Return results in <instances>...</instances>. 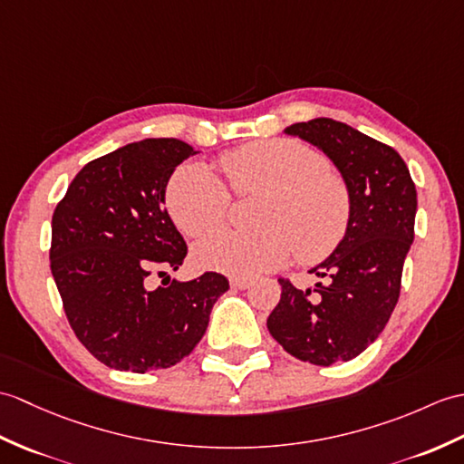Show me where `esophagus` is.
<instances>
[{
  "label": "esophagus",
  "mask_w": 464,
  "mask_h": 464,
  "mask_svg": "<svg viewBox=\"0 0 464 464\" xmlns=\"http://www.w3.org/2000/svg\"><path fill=\"white\" fill-rule=\"evenodd\" d=\"M231 286L237 288V290H245L251 286V281L249 278H231Z\"/></svg>",
  "instance_id": "1"
}]
</instances>
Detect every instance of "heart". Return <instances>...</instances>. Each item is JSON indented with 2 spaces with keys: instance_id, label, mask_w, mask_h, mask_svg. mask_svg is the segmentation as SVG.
<instances>
[{
  "instance_id": "heart-1",
  "label": "heart",
  "mask_w": 464,
  "mask_h": 464,
  "mask_svg": "<svg viewBox=\"0 0 464 464\" xmlns=\"http://www.w3.org/2000/svg\"><path fill=\"white\" fill-rule=\"evenodd\" d=\"M221 168L237 196H258V229L223 231L199 243L193 256L201 268L251 278L283 266L293 249L300 263L324 261L346 237L348 186L316 150L296 140H256L225 152ZM166 208L181 233L203 237L227 218L229 191L209 168L188 161L168 181Z\"/></svg>"
}]
</instances>
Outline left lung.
<instances>
[{"label":"left lung","instance_id":"8db88e82","mask_svg":"<svg viewBox=\"0 0 464 464\" xmlns=\"http://www.w3.org/2000/svg\"><path fill=\"white\" fill-rule=\"evenodd\" d=\"M285 134L330 158L348 186L352 215L338 249L308 271L324 283L300 290L278 281L283 293L266 328L298 360L348 362L380 336L400 298L413 243L415 183L393 148L332 118L296 122Z\"/></svg>","mask_w":464,"mask_h":464}]
</instances>
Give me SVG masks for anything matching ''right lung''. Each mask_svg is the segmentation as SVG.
Wrapping results in <instances>:
<instances>
[{
  "label": "right lung",
  "mask_w": 464,
  "mask_h": 464,
  "mask_svg": "<svg viewBox=\"0 0 464 464\" xmlns=\"http://www.w3.org/2000/svg\"><path fill=\"white\" fill-rule=\"evenodd\" d=\"M198 152L176 138H146L89 161L53 213L51 273L82 346L118 372L176 365L198 346L223 275L171 281L188 246L168 215L174 169ZM156 272L165 278L151 286Z\"/></svg>",
  "instance_id": "add662e5"
}]
</instances>
